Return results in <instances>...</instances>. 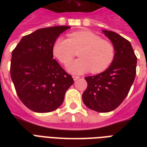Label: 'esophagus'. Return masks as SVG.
Segmentation results:
<instances>
[{
    "label": "esophagus",
    "mask_w": 147,
    "mask_h": 147,
    "mask_svg": "<svg viewBox=\"0 0 147 147\" xmlns=\"http://www.w3.org/2000/svg\"><path fill=\"white\" fill-rule=\"evenodd\" d=\"M72 78H73L74 81H76V80H78V78H80V77H79V76H72Z\"/></svg>",
    "instance_id": "34e87169"
}]
</instances>
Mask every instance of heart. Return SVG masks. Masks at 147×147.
<instances>
[{"instance_id":"heart-1","label":"heart","mask_w":147,"mask_h":147,"mask_svg":"<svg viewBox=\"0 0 147 147\" xmlns=\"http://www.w3.org/2000/svg\"><path fill=\"white\" fill-rule=\"evenodd\" d=\"M78 49L81 58L67 67L71 73L82 74L90 70L93 73L101 72L111 65L115 55L113 45L91 31L74 32L69 34V39L57 38L53 47L54 55L63 64L71 62Z\"/></svg>"}]
</instances>
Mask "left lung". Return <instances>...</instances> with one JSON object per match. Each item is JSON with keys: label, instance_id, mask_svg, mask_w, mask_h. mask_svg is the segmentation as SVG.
<instances>
[{"label": "left lung", "instance_id": "1", "mask_svg": "<svg viewBox=\"0 0 147 147\" xmlns=\"http://www.w3.org/2000/svg\"><path fill=\"white\" fill-rule=\"evenodd\" d=\"M115 50L114 61L105 71L85 77L88 87L82 94L88 108L100 113L116 109L129 93L136 76L137 56L130 42L115 32L102 30Z\"/></svg>", "mask_w": 147, "mask_h": 147}]
</instances>
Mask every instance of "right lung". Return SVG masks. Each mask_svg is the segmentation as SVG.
Masks as SVG:
<instances>
[{"label":"right lung","instance_id":"1","mask_svg":"<svg viewBox=\"0 0 147 147\" xmlns=\"http://www.w3.org/2000/svg\"><path fill=\"white\" fill-rule=\"evenodd\" d=\"M70 28L56 26L24 36L12 52L10 76L17 94L29 109L47 113L57 109L74 80L55 59L53 47Z\"/></svg>","mask_w":147,"mask_h":147}]
</instances>
